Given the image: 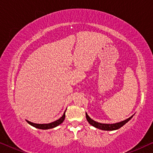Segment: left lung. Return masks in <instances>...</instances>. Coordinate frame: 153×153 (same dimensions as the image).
<instances>
[{
  "label": "left lung",
  "mask_w": 153,
  "mask_h": 153,
  "mask_svg": "<svg viewBox=\"0 0 153 153\" xmlns=\"http://www.w3.org/2000/svg\"><path fill=\"white\" fill-rule=\"evenodd\" d=\"M85 117H86V119L90 124L91 125H93L96 128L102 129V130H108V131H112V130H116V129H118L119 128H120L121 127H123V125L128 122V121L130 120V119L132 118V116L129 117V118L126 119L125 120H123L122 122L118 123H115V124H103V123H97L94 121L93 120L90 118V117L88 116V114L85 113Z\"/></svg>",
  "instance_id": "obj_1"
}]
</instances>
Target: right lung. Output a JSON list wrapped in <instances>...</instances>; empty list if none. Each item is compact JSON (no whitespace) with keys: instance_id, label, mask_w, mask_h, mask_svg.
Masks as SVG:
<instances>
[{"instance_id":"add662e5","label":"right lung","mask_w":153,"mask_h":153,"mask_svg":"<svg viewBox=\"0 0 153 153\" xmlns=\"http://www.w3.org/2000/svg\"><path fill=\"white\" fill-rule=\"evenodd\" d=\"M65 118V112L64 113V114L62 115V116L61 117V118L58 119V120L54 121V122H53V123H48V124H36V123H31V122H30V121H28V120H26V121L28 122V124H30V125H32V126H33V127H36V128L41 129H48L53 128V127H56V126H58V125L61 124V123L64 121Z\"/></svg>"}]
</instances>
